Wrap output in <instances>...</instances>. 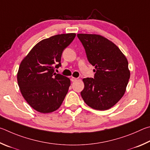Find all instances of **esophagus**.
Listing matches in <instances>:
<instances>
[{
    "instance_id": "34e87169",
    "label": "esophagus",
    "mask_w": 150,
    "mask_h": 150,
    "mask_svg": "<svg viewBox=\"0 0 150 150\" xmlns=\"http://www.w3.org/2000/svg\"><path fill=\"white\" fill-rule=\"evenodd\" d=\"M76 80H77L76 78H74V77L71 78V81H72V82H74V81H76Z\"/></svg>"
}]
</instances>
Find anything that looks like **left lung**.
Listing matches in <instances>:
<instances>
[{"label":"left lung","mask_w":150,"mask_h":150,"mask_svg":"<svg viewBox=\"0 0 150 150\" xmlns=\"http://www.w3.org/2000/svg\"><path fill=\"white\" fill-rule=\"evenodd\" d=\"M89 62L95 67L94 78H83L81 96L89 107L109 109L124 96L130 70L127 58L116 45L96 34L79 33Z\"/></svg>","instance_id":"1"}]
</instances>
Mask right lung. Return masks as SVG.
I'll use <instances>...</instances> for the list:
<instances>
[{
  "instance_id": "right-lung-1",
  "label": "right lung",
  "mask_w": 150,
  "mask_h": 150,
  "mask_svg": "<svg viewBox=\"0 0 150 150\" xmlns=\"http://www.w3.org/2000/svg\"><path fill=\"white\" fill-rule=\"evenodd\" d=\"M75 37L76 33H66L43 39L21 62L18 86L23 98L37 111L53 112L64 101L70 80L54 69L61 67L62 52Z\"/></svg>"
}]
</instances>
